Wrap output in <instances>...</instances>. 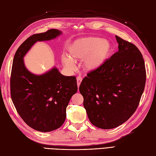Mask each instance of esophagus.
Wrapping results in <instances>:
<instances>
[{"label": "esophagus", "mask_w": 156, "mask_h": 156, "mask_svg": "<svg viewBox=\"0 0 156 156\" xmlns=\"http://www.w3.org/2000/svg\"><path fill=\"white\" fill-rule=\"evenodd\" d=\"M82 77L81 76H78L77 77V86H78V88L80 86V85H81V83L82 81Z\"/></svg>", "instance_id": "34e87169"}]
</instances>
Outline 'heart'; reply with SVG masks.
I'll return each instance as SVG.
<instances>
[{
  "instance_id": "b5f03b06",
  "label": "heart",
  "mask_w": 156,
  "mask_h": 156,
  "mask_svg": "<svg viewBox=\"0 0 156 156\" xmlns=\"http://www.w3.org/2000/svg\"><path fill=\"white\" fill-rule=\"evenodd\" d=\"M112 50V45L106 40L97 37H85L77 39L68 48L69 56L63 55L62 62L70 70L76 69L73 60H83L85 68L90 71H95L102 66Z\"/></svg>"
}]
</instances>
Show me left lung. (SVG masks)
I'll use <instances>...</instances> for the list:
<instances>
[{
    "mask_svg": "<svg viewBox=\"0 0 156 156\" xmlns=\"http://www.w3.org/2000/svg\"><path fill=\"white\" fill-rule=\"evenodd\" d=\"M119 50L83 79L79 91L91 123L103 129L127 121L139 104L146 83L144 61L135 45L115 35Z\"/></svg>",
    "mask_w": 156,
    "mask_h": 156,
    "instance_id": "left-lung-1",
    "label": "left lung"
}]
</instances>
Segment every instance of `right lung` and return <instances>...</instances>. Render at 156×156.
<instances>
[{
  "label": "right lung",
  "mask_w": 156,
  "mask_h": 156,
  "mask_svg": "<svg viewBox=\"0 0 156 156\" xmlns=\"http://www.w3.org/2000/svg\"><path fill=\"white\" fill-rule=\"evenodd\" d=\"M62 34L58 29L29 37L20 46L12 64L10 92L17 112L27 125L38 131L60 128L66 117V108L77 91L75 76H64L56 67L36 75L24 64L23 58L38 41H50Z\"/></svg>",
  "instance_id": "right-lung-1"
}]
</instances>
